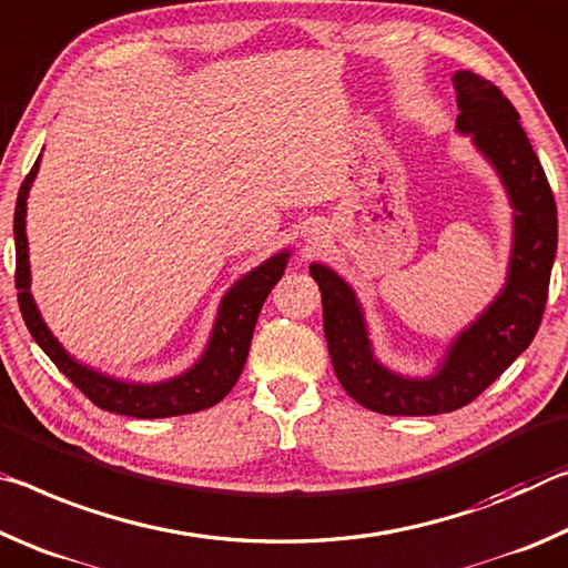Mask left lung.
Returning a JSON list of instances; mask_svg holds the SVG:
<instances>
[{
	"mask_svg": "<svg viewBox=\"0 0 568 568\" xmlns=\"http://www.w3.org/2000/svg\"><path fill=\"white\" fill-rule=\"evenodd\" d=\"M460 115L458 133L494 165L514 209V246L504 290L450 342L430 377H405L385 367L372 349L365 312L352 286L329 266L314 262L324 337L332 367L352 399L383 415H440L476 399L504 375L536 337L559 241L556 201L516 108L494 82L470 70L453 74Z\"/></svg>",
	"mask_w": 568,
	"mask_h": 568,
	"instance_id": "obj_1",
	"label": "left lung"
}]
</instances>
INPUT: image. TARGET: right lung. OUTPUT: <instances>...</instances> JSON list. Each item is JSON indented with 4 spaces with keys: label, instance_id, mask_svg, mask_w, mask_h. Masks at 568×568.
<instances>
[{
    "label": "right lung",
    "instance_id": "1",
    "mask_svg": "<svg viewBox=\"0 0 568 568\" xmlns=\"http://www.w3.org/2000/svg\"><path fill=\"white\" fill-rule=\"evenodd\" d=\"M40 169V158H37L32 171L22 181L20 196H17L14 206V246H17V300H20V310L27 329L34 337L37 345L42 347L58 369L62 372L70 383L85 395L90 403L115 415L128 417H143V420H153V417H173V415H189L206 410L221 403L223 397L231 393L236 385L241 369L246 365L251 337H254V327L258 320V312L266 302L268 292L282 278L286 262H290V251H278L264 264L251 268L239 282L231 286L226 296L221 300L216 322H213L209 345L203 349L196 365L191 369L181 372L163 383H130V379L110 377L102 372L82 365L74 359L68 349H64L54 334L44 324L40 310L32 300L30 292V248H27V231H24V216H27V196H30L32 181Z\"/></svg>",
    "mask_w": 568,
    "mask_h": 568
}]
</instances>
